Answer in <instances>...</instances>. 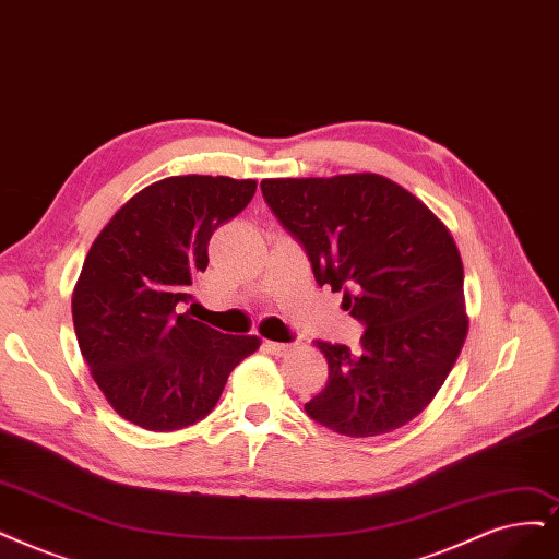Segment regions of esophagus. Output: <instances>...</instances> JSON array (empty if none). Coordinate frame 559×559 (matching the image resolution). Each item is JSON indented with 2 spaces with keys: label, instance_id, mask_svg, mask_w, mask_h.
<instances>
[{
  "label": "esophagus",
  "instance_id": "obj_1",
  "mask_svg": "<svg viewBox=\"0 0 559 559\" xmlns=\"http://www.w3.org/2000/svg\"><path fill=\"white\" fill-rule=\"evenodd\" d=\"M264 347H266L272 355H276V357H285V355L293 349L290 343H274V341H266Z\"/></svg>",
  "mask_w": 559,
  "mask_h": 559
}]
</instances>
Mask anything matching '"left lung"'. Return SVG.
Here are the masks:
<instances>
[{
    "label": "left lung",
    "mask_w": 559,
    "mask_h": 559,
    "mask_svg": "<svg viewBox=\"0 0 559 559\" xmlns=\"http://www.w3.org/2000/svg\"><path fill=\"white\" fill-rule=\"evenodd\" d=\"M266 204L308 253L318 285L343 290L366 329L357 349L316 341L329 380L304 407L347 438H373L436 399L465 336L463 260L447 225L382 175L262 179Z\"/></svg>",
    "instance_id": "obj_1"
}]
</instances>
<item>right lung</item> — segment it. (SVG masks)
<instances>
[{"mask_svg": "<svg viewBox=\"0 0 559 559\" xmlns=\"http://www.w3.org/2000/svg\"><path fill=\"white\" fill-rule=\"evenodd\" d=\"M255 179L183 175L135 193L103 227L73 290L80 353L112 409L165 432L204 419L227 376L260 347L177 313L210 264L218 225L255 195Z\"/></svg>", "mask_w": 559, "mask_h": 559, "instance_id": "right-lung-1", "label": "right lung"}]
</instances>
